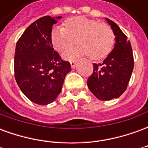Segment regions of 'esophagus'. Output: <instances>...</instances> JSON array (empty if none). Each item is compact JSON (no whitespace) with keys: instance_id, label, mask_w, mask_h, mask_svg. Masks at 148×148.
<instances>
[{"instance_id":"esophagus-1","label":"esophagus","mask_w":148,"mask_h":148,"mask_svg":"<svg viewBox=\"0 0 148 148\" xmlns=\"http://www.w3.org/2000/svg\"><path fill=\"white\" fill-rule=\"evenodd\" d=\"M71 66L72 68H74L76 66V61H71Z\"/></svg>"}]
</instances>
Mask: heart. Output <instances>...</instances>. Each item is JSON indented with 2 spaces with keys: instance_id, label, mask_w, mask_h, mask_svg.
Segmentation results:
<instances>
[{
  "instance_id": "b5f03b06",
  "label": "heart",
  "mask_w": 148,
  "mask_h": 148,
  "mask_svg": "<svg viewBox=\"0 0 148 148\" xmlns=\"http://www.w3.org/2000/svg\"><path fill=\"white\" fill-rule=\"evenodd\" d=\"M77 38V46L63 53L65 59L73 60L82 55L100 59L108 55L114 46L115 36L111 27L85 16H75L65 21L64 27H55L51 34L54 48L58 52L67 50Z\"/></svg>"
}]
</instances>
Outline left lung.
I'll use <instances>...</instances> for the list:
<instances>
[{"mask_svg":"<svg viewBox=\"0 0 148 148\" xmlns=\"http://www.w3.org/2000/svg\"><path fill=\"white\" fill-rule=\"evenodd\" d=\"M114 33V48L102 63H93V74L87 86L97 98L109 101L121 96L126 90L134 67L130 41L117 24L106 18Z\"/></svg>","mask_w":148,"mask_h":148,"instance_id":"8db88e82","label":"left lung"}]
</instances>
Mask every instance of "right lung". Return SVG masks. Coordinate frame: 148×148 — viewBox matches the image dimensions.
Wrapping results in <instances>:
<instances>
[{
  "instance_id": "obj_1",
  "label": "right lung",
  "mask_w": 148,
  "mask_h": 148,
  "mask_svg": "<svg viewBox=\"0 0 148 148\" xmlns=\"http://www.w3.org/2000/svg\"><path fill=\"white\" fill-rule=\"evenodd\" d=\"M62 16L39 18L26 28L16 42L14 58L15 78L21 90L32 102L46 106L55 101L71 71L53 48L52 26Z\"/></svg>"
}]
</instances>
